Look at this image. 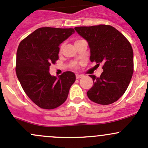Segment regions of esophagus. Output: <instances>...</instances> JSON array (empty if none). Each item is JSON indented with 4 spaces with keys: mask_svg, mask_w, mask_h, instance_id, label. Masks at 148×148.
Masks as SVG:
<instances>
[{
    "mask_svg": "<svg viewBox=\"0 0 148 148\" xmlns=\"http://www.w3.org/2000/svg\"><path fill=\"white\" fill-rule=\"evenodd\" d=\"M82 77H83V75H82V74H76V78H77V79L82 78Z\"/></svg>",
    "mask_w": 148,
    "mask_h": 148,
    "instance_id": "esophagus-1",
    "label": "esophagus"
}]
</instances>
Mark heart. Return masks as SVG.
<instances>
[{
  "label": "heart",
  "instance_id": "1",
  "mask_svg": "<svg viewBox=\"0 0 148 148\" xmlns=\"http://www.w3.org/2000/svg\"><path fill=\"white\" fill-rule=\"evenodd\" d=\"M77 41H79V40H77ZM77 42V41H76ZM62 47H63V45H62L61 47H60V50H62Z\"/></svg>",
  "mask_w": 148,
  "mask_h": 148
}]
</instances>
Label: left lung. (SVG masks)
Returning a JSON list of instances; mask_svg holds the SVG:
<instances>
[{
	"label": "left lung",
	"mask_w": 148,
	"mask_h": 148,
	"mask_svg": "<svg viewBox=\"0 0 148 148\" xmlns=\"http://www.w3.org/2000/svg\"><path fill=\"white\" fill-rule=\"evenodd\" d=\"M74 29L88 42L91 62L103 64L100 77L89 75L93 86L86 93L88 99L101 105L113 103L123 95L133 76V51L130 42L111 25Z\"/></svg>",
	"instance_id": "1"
}]
</instances>
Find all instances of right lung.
<instances>
[{"label": "right lung", "instance_id": "add662e5", "mask_svg": "<svg viewBox=\"0 0 148 148\" xmlns=\"http://www.w3.org/2000/svg\"><path fill=\"white\" fill-rule=\"evenodd\" d=\"M74 33L72 28L40 27L18 46L17 77L27 96L40 108L53 109L61 106L75 82L76 76L71 71L58 78L49 71L51 64L58 60L60 44Z\"/></svg>", "mask_w": 148, "mask_h": 148}]
</instances>
